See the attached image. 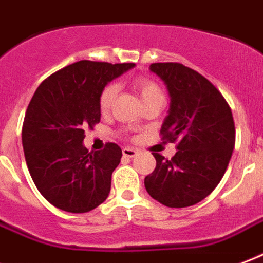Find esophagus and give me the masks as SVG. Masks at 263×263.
Wrapping results in <instances>:
<instances>
[{
  "label": "esophagus",
  "instance_id": "obj_1",
  "mask_svg": "<svg viewBox=\"0 0 263 263\" xmlns=\"http://www.w3.org/2000/svg\"><path fill=\"white\" fill-rule=\"evenodd\" d=\"M122 154H123L125 158H134L137 155V149H134V148H123Z\"/></svg>",
  "mask_w": 263,
  "mask_h": 263
}]
</instances>
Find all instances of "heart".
Returning <instances> with one entry per match:
<instances>
[{
  "mask_svg": "<svg viewBox=\"0 0 263 263\" xmlns=\"http://www.w3.org/2000/svg\"><path fill=\"white\" fill-rule=\"evenodd\" d=\"M133 86L138 91V95L144 101V104L149 103L155 99H163V90L156 81H154L149 77H144L140 75L137 78L133 79ZM118 93V85L117 83H108L104 87L99 97V107L100 111L103 114H107L109 109L112 108L114 100Z\"/></svg>",
  "mask_w": 263,
  "mask_h": 263,
  "instance_id": "heart-1",
  "label": "heart"
}]
</instances>
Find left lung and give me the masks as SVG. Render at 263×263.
Wrapping results in <instances>:
<instances>
[{
  "mask_svg": "<svg viewBox=\"0 0 263 263\" xmlns=\"http://www.w3.org/2000/svg\"><path fill=\"white\" fill-rule=\"evenodd\" d=\"M149 68L167 85L170 109L160 136L177 142V152L170 160L154 152L156 167L144 184L162 204L189 207L209 196L227 172L236 138L231 107L209 79L184 64Z\"/></svg>",
  "mask_w": 263,
  "mask_h": 263,
  "instance_id": "8db88e82",
  "label": "left lung"
}]
</instances>
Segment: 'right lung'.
<instances>
[{"label": "right lung", "instance_id": "add662e5", "mask_svg": "<svg viewBox=\"0 0 263 263\" xmlns=\"http://www.w3.org/2000/svg\"><path fill=\"white\" fill-rule=\"evenodd\" d=\"M133 67L81 60L48 77L32 96L22 129L24 158L35 186L54 207L87 213L108 197L121 146L108 142L93 154L82 142L85 130L100 122L101 90Z\"/></svg>", "mask_w": 263, "mask_h": 263}]
</instances>
